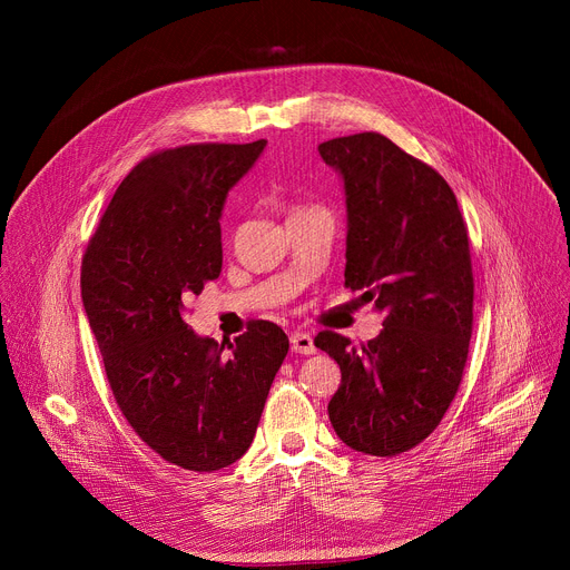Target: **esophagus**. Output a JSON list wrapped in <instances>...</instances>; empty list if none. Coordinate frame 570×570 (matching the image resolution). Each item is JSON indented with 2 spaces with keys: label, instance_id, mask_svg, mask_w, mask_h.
Listing matches in <instances>:
<instances>
[{
  "label": "esophagus",
  "instance_id": "obj_1",
  "mask_svg": "<svg viewBox=\"0 0 570 570\" xmlns=\"http://www.w3.org/2000/svg\"><path fill=\"white\" fill-rule=\"evenodd\" d=\"M291 351L303 353V355H312L316 353L314 340L309 333H291Z\"/></svg>",
  "mask_w": 570,
  "mask_h": 570
}]
</instances>
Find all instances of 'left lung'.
I'll use <instances>...</instances> for the list:
<instances>
[{"mask_svg": "<svg viewBox=\"0 0 570 570\" xmlns=\"http://www.w3.org/2000/svg\"><path fill=\"white\" fill-rule=\"evenodd\" d=\"M318 153L344 179V286L383 314L363 346L316 335L342 370L327 415L353 451L393 458L436 430L462 381L473 325L466 224L445 179L381 134L325 140Z\"/></svg>", "mask_w": 570, "mask_h": 570, "instance_id": "left-lung-1", "label": "left lung"}]
</instances>
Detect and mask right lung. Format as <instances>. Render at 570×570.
<instances>
[{"mask_svg": "<svg viewBox=\"0 0 570 570\" xmlns=\"http://www.w3.org/2000/svg\"><path fill=\"white\" fill-rule=\"evenodd\" d=\"M267 140L149 155L122 179L80 267L82 307L110 391L166 462L219 471L243 458L288 337L269 321L222 346L187 325V301L222 273V209Z\"/></svg>", "mask_w": 570, "mask_h": 570, "instance_id": "1", "label": "right lung"}]
</instances>
